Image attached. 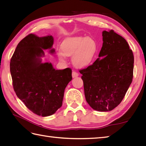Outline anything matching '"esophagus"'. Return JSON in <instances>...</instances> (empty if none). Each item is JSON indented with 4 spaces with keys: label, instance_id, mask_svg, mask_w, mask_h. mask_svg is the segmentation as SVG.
Returning <instances> with one entry per match:
<instances>
[{
    "label": "esophagus",
    "instance_id": "obj_1",
    "mask_svg": "<svg viewBox=\"0 0 146 146\" xmlns=\"http://www.w3.org/2000/svg\"><path fill=\"white\" fill-rule=\"evenodd\" d=\"M78 76V73H76V71H73L72 72V77L73 78H75V77H77Z\"/></svg>",
    "mask_w": 146,
    "mask_h": 146
}]
</instances>
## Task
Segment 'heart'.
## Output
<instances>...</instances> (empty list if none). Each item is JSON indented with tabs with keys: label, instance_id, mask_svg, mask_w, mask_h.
<instances>
[{
	"label": "heart",
	"instance_id": "b5f03b06",
	"mask_svg": "<svg viewBox=\"0 0 146 146\" xmlns=\"http://www.w3.org/2000/svg\"><path fill=\"white\" fill-rule=\"evenodd\" d=\"M58 51V58L64 61L66 56H72L75 66L84 68L91 63L98 50V45L92 38L86 36H70L64 39Z\"/></svg>",
	"mask_w": 146,
	"mask_h": 146
}]
</instances>
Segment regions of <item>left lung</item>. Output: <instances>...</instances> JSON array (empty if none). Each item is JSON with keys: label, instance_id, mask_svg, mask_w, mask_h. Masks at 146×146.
Returning <instances> with one entry per match:
<instances>
[{"label": "left lung", "instance_id": "obj_1", "mask_svg": "<svg viewBox=\"0 0 146 146\" xmlns=\"http://www.w3.org/2000/svg\"><path fill=\"white\" fill-rule=\"evenodd\" d=\"M99 58L82 74L85 99L94 110H113L124 98L133 78L134 58L123 37L113 30L102 31Z\"/></svg>", "mask_w": 146, "mask_h": 146}]
</instances>
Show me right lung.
I'll return each mask as SVG.
<instances>
[{"label": "right lung", "instance_id": "right-lung-1", "mask_svg": "<svg viewBox=\"0 0 146 146\" xmlns=\"http://www.w3.org/2000/svg\"><path fill=\"white\" fill-rule=\"evenodd\" d=\"M52 35L31 33L19 42L11 58L10 71L18 98L33 113L53 115L61 107L65 88L71 80V70H57L51 62H42L44 50L55 52Z\"/></svg>", "mask_w": 146, "mask_h": 146}]
</instances>
